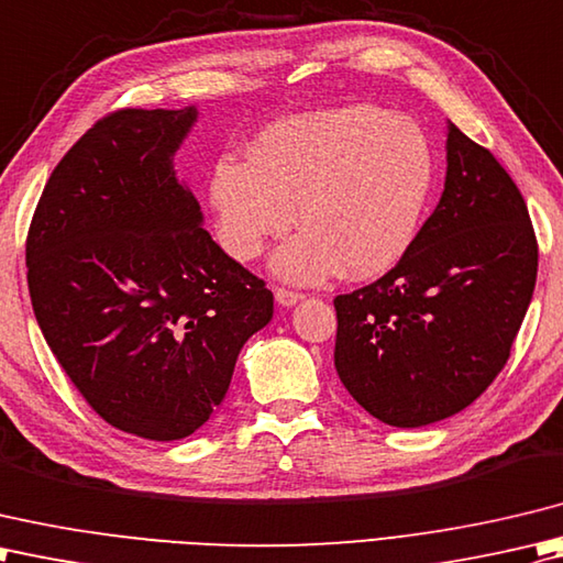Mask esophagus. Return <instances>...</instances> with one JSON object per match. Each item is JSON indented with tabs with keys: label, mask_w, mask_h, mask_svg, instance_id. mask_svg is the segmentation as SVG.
I'll list each match as a JSON object with an SVG mask.
<instances>
[{
	"label": "esophagus",
	"mask_w": 563,
	"mask_h": 563,
	"mask_svg": "<svg viewBox=\"0 0 563 563\" xmlns=\"http://www.w3.org/2000/svg\"><path fill=\"white\" fill-rule=\"evenodd\" d=\"M274 298H277L279 306L291 308V306H296L298 301H303L306 296L298 294V291H289V289H274Z\"/></svg>",
	"instance_id": "esophagus-1"
}]
</instances>
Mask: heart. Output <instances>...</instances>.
Listing matches in <instances>:
<instances>
[{"instance_id":"1","label":"heart","mask_w":563,"mask_h":563,"mask_svg":"<svg viewBox=\"0 0 563 563\" xmlns=\"http://www.w3.org/2000/svg\"><path fill=\"white\" fill-rule=\"evenodd\" d=\"M434 181L420 125L372 104L284 119L257 135L247 159L221 157L209 203L221 247L238 262L262 255L296 221L303 231L272 257L286 282L318 284L391 269L410 250Z\"/></svg>"}]
</instances>
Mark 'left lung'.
<instances>
[{"instance_id":"8db88e82","label":"left lung","mask_w":563,"mask_h":563,"mask_svg":"<svg viewBox=\"0 0 563 563\" xmlns=\"http://www.w3.org/2000/svg\"><path fill=\"white\" fill-rule=\"evenodd\" d=\"M444 147V191L410 250L335 298L340 382L394 428L444 420L486 391L537 282V238L508 172L454 123Z\"/></svg>"}]
</instances>
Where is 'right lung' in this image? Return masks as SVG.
<instances>
[{
  "label": "right lung",
  "instance_id": "obj_1",
  "mask_svg": "<svg viewBox=\"0 0 563 563\" xmlns=\"http://www.w3.org/2000/svg\"><path fill=\"white\" fill-rule=\"evenodd\" d=\"M197 107L123 109L57 163L26 240L29 294L65 374L109 426L172 442L221 406L274 296L213 243L175 153Z\"/></svg>",
  "mask_w": 563,
  "mask_h": 563
}]
</instances>
